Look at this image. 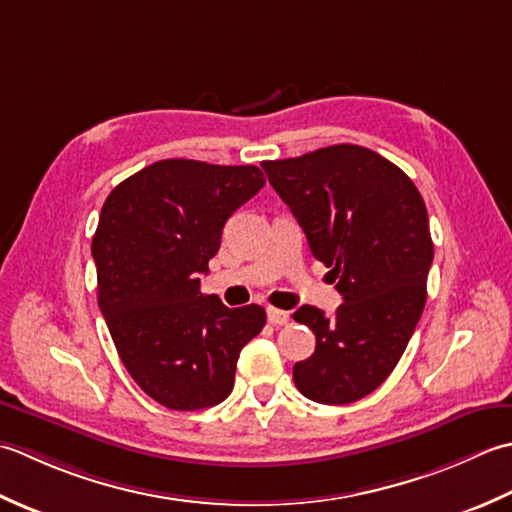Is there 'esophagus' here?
Listing matches in <instances>:
<instances>
[{
  "mask_svg": "<svg viewBox=\"0 0 512 512\" xmlns=\"http://www.w3.org/2000/svg\"><path fill=\"white\" fill-rule=\"evenodd\" d=\"M267 320H269L274 327H283V325H289L291 318H289V311L269 307V309H267Z\"/></svg>",
  "mask_w": 512,
  "mask_h": 512,
  "instance_id": "esophagus-1",
  "label": "esophagus"
}]
</instances>
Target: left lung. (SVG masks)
I'll use <instances>...</instances> for the list:
<instances>
[{"label": "left lung", "mask_w": 512, "mask_h": 512, "mask_svg": "<svg viewBox=\"0 0 512 512\" xmlns=\"http://www.w3.org/2000/svg\"><path fill=\"white\" fill-rule=\"evenodd\" d=\"M263 170L344 300L331 320L311 305L294 314L316 333V351L294 364L296 387L320 404L356 402L389 378L422 316L433 263L422 194L398 165L351 143Z\"/></svg>", "instance_id": "obj_1"}]
</instances>
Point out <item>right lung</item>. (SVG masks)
I'll return each mask as SVG.
<instances>
[{"label":"right lung","mask_w":512,"mask_h":512,"mask_svg":"<svg viewBox=\"0 0 512 512\" xmlns=\"http://www.w3.org/2000/svg\"><path fill=\"white\" fill-rule=\"evenodd\" d=\"M265 176L256 165L156 161L121 181L92 236L99 309L123 367L163 406L198 411L234 389L245 344L265 327L263 307H225L201 294L223 225Z\"/></svg>","instance_id":"add662e5"}]
</instances>
